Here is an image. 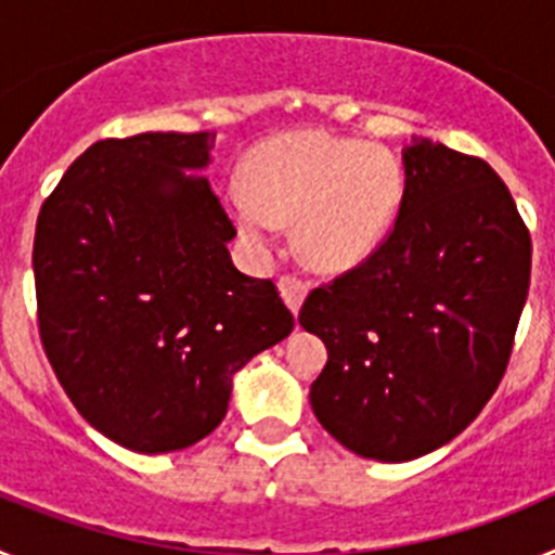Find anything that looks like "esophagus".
I'll list each match as a JSON object with an SVG mask.
<instances>
[{"mask_svg":"<svg viewBox=\"0 0 555 555\" xmlns=\"http://www.w3.org/2000/svg\"><path fill=\"white\" fill-rule=\"evenodd\" d=\"M278 288H281L286 306L292 308L294 313L300 311L302 300H306L308 294V281L297 278V274H281V278H278Z\"/></svg>","mask_w":555,"mask_h":555,"instance_id":"34e87169","label":"esophagus"}]
</instances>
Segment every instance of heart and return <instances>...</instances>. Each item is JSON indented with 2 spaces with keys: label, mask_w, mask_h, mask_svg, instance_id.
<instances>
[{
  "label": "heart",
  "mask_w": 555,
  "mask_h": 555,
  "mask_svg": "<svg viewBox=\"0 0 555 555\" xmlns=\"http://www.w3.org/2000/svg\"><path fill=\"white\" fill-rule=\"evenodd\" d=\"M403 203V169L386 146L331 132H283L244 160L230 185L235 224L255 247L294 219V242L311 267L338 272L361 263L389 235Z\"/></svg>",
  "instance_id": "obj_1"
}]
</instances>
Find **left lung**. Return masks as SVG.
Segmentation results:
<instances>
[{
  "label": "left lung",
  "mask_w": 555,
  "mask_h": 555,
  "mask_svg": "<svg viewBox=\"0 0 555 555\" xmlns=\"http://www.w3.org/2000/svg\"><path fill=\"white\" fill-rule=\"evenodd\" d=\"M403 160L389 235L300 308V325L327 345L313 414L377 461L420 459L483 411L531 283V233L487 160L430 141Z\"/></svg>",
  "instance_id": "obj_1"
}]
</instances>
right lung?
I'll list each match as a JSON object with an SVG mask.
<instances>
[{
  "label": "right lung",
  "mask_w": 555,
  "mask_h": 555,
  "mask_svg": "<svg viewBox=\"0 0 555 555\" xmlns=\"http://www.w3.org/2000/svg\"><path fill=\"white\" fill-rule=\"evenodd\" d=\"M217 132L88 146L43 199L33 244L38 333L88 425L135 453L199 442L233 372L286 338L272 281L233 267V219L203 169Z\"/></svg>",
  "instance_id": "obj_1"
}]
</instances>
